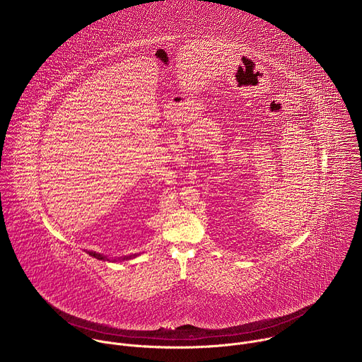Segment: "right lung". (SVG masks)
I'll list each match as a JSON object with an SVG mask.
<instances>
[{
    "label": "right lung",
    "instance_id": "obj_1",
    "mask_svg": "<svg viewBox=\"0 0 362 362\" xmlns=\"http://www.w3.org/2000/svg\"><path fill=\"white\" fill-rule=\"evenodd\" d=\"M90 256H93V257H95V259H98V261H110L107 256H105V255H101V253H95V252H93V250H88L87 252ZM137 256V253H134V255H129V256H124V257H122L123 261H127V259H133V257H136ZM113 261H117V259H113Z\"/></svg>",
    "mask_w": 362,
    "mask_h": 362
}]
</instances>
